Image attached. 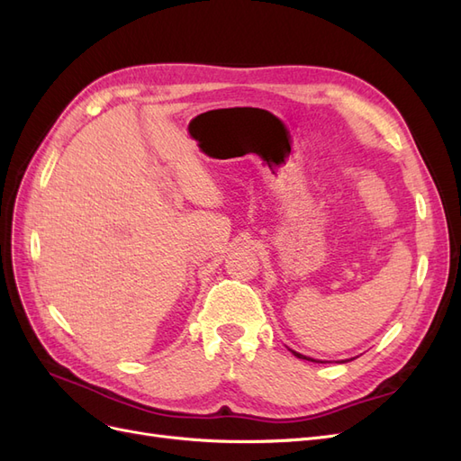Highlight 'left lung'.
Listing matches in <instances>:
<instances>
[{
    "label": "left lung",
    "instance_id": "obj_1",
    "mask_svg": "<svg viewBox=\"0 0 461 461\" xmlns=\"http://www.w3.org/2000/svg\"><path fill=\"white\" fill-rule=\"evenodd\" d=\"M292 354H294L296 357H300V359H308V361H315V359H312V357H305V356H302V354H298V352H294V350H292ZM317 364H319V361H317Z\"/></svg>",
    "mask_w": 461,
    "mask_h": 461
}]
</instances>
